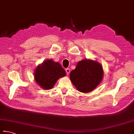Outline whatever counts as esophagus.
I'll list each match as a JSON object with an SVG mask.
<instances>
[{
	"mask_svg": "<svg viewBox=\"0 0 134 134\" xmlns=\"http://www.w3.org/2000/svg\"><path fill=\"white\" fill-rule=\"evenodd\" d=\"M65 71H66V73H67V75H69V73H70V69H69V68H67V69H65Z\"/></svg>",
	"mask_w": 134,
	"mask_h": 134,
	"instance_id": "1",
	"label": "esophagus"
}]
</instances>
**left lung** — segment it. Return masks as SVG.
Masks as SVG:
<instances>
[{
	"mask_svg": "<svg viewBox=\"0 0 134 134\" xmlns=\"http://www.w3.org/2000/svg\"><path fill=\"white\" fill-rule=\"evenodd\" d=\"M104 72L101 64L97 61L84 59L77 63L70 72V80L78 91L89 92L100 84Z\"/></svg>",
	"mask_w": 134,
	"mask_h": 134,
	"instance_id": "1",
	"label": "left lung"
}]
</instances>
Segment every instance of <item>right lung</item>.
<instances>
[{"label": "right lung", "mask_w": 134, "mask_h": 134, "mask_svg": "<svg viewBox=\"0 0 134 134\" xmlns=\"http://www.w3.org/2000/svg\"><path fill=\"white\" fill-rule=\"evenodd\" d=\"M66 75L59 63L47 60L36 67L34 74L35 81L43 89L50 90L60 77Z\"/></svg>", "instance_id": "obj_1"}]
</instances>
